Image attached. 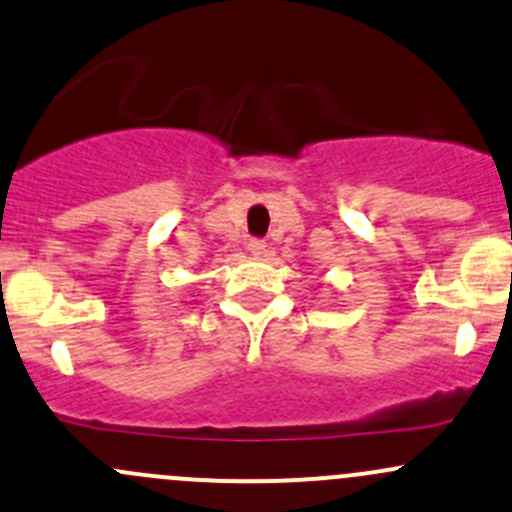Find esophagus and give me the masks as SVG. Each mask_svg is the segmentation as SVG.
Wrapping results in <instances>:
<instances>
[{"instance_id": "34e87169", "label": "esophagus", "mask_w": 512, "mask_h": 512, "mask_svg": "<svg viewBox=\"0 0 512 512\" xmlns=\"http://www.w3.org/2000/svg\"><path fill=\"white\" fill-rule=\"evenodd\" d=\"M247 250H250V255H255V257H262L267 252V242L265 240H250L247 242Z\"/></svg>"}]
</instances>
